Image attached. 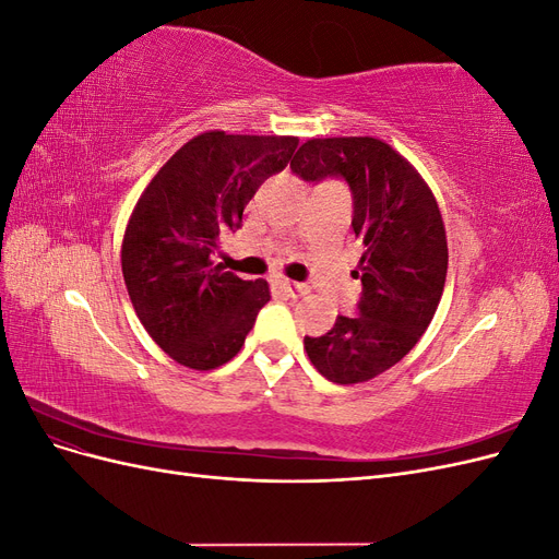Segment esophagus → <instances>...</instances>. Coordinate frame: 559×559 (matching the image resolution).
<instances>
[{
  "label": "esophagus",
  "instance_id": "34e87169",
  "mask_svg": "<svg viewBox=\"0 0 559 559\" xmlns=\"http://www.w3.org/2000/svg\"><path fill=\"white\" fill-rule=\"evenodd\" d=\"M282 289L289 296H306L310 292V286L306 282H289V280H280L277 282Z\"/></svg>",
  "mask_w": 559,
  "mask_h": 559
}]
</instances>
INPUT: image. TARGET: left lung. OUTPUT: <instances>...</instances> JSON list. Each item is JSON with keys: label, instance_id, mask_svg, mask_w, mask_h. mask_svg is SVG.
Returning <instances> with one entry per match:
<instances>
[{"label": "left lung", "instance_id": "8db88e82", "mask_svg": "<svg viewBox=\"0 0 559 559\" xmlns=\"http://www.w3.org/2000/svg\"><path fill=\"white\" fill-rule=\"evenodd\" d=\"M292 170L302 181L349 186L352 228L364 242L357 314L306 335V352L326 380L366 382L399 364L431 324L448 275L441 212L415 167L376 138L308 140Z\"/></svg>", "mask_w": 559, "mask_h": 559}]
</instances>
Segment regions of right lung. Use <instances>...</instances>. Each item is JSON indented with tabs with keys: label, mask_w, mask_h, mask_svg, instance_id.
Here are the masks:
<instances>
[{
	"label": "right lung",
	"mask_w": 559,
	"mask_h": 559,
	"mask_svg": "<svg viewBox=\"0 0 559 559\" xmlns=\"http://www.w3.org/2000/svg\"><path fill=\"white\" fill-rule=\"evenodd\" d=\"M296 138L202 132L151 179L126 228L121 265L132 308L163 352L195 370L245 345L267 282L214 265L218 233L238 230L259 186L292 160Z\"/></svg>",
	"instance_id": "1"
}]
</instances>
